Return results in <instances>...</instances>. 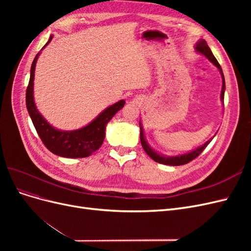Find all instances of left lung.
Instances as JSON below:
<instances>
[{
    "mask_svg": "<svg viewBox=\"0 0 251 251\" xmlns=\"http://www.w3.org/2000/svg\"><path fill=\"white\" fill-rule=\"evenodd\" d=\"M195 49H196L197 52H199V53H201V54H203L204 56H206L208 58L209 62L214 64L219 69L220 73H221V76H222L221 100H222V102H224L223 100H224V92H225V79H224V75H223V72H222L221 66H220V64L218 63V60L216 59L214 54H212V52H211L210 48L208 47V45H207V43H206V41H205V40H200L198 43H197L196 46H195ZM139 126H140V141H141V146H142L144 151H146V153L151 159H153L154 161H156L158 163L166 164V165L176 166V165H183V164L188 163L189 161H192L193 159L198 157L202 153V151H204V149L208 146L209 142L212 140V138H214V137L210 138L208 141L205 142L203 146L197 148L196 150H194L192 151H189V153L178 155V156H173V157H166V156H163V155H160L159 153H157L155 150H153L149 146V143L146 140V137H144L143 127L141 126V123H139Z\"/></svg>",
    "mask_w": 251,
    "mask_h": 251,
    "instance_id": "left-lung-1",
    "label": "left lung"
}]
</instances>
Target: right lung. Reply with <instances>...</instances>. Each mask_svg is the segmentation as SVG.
I'll list each match as a JSON object with an SVG mask.
<instances>
[{
  "label": "right lung",
  "mask_w": 251,
  "mask_h": 251,
  "mask_svg": "<svg viewBox=\"0 0 251 251\" xmlns=\"http://www.w3.org/2000/svg\"><path fill=\"white\" fill-rule=\"evenodd\" d=\"M52 35L45 45V48L51 42ZM39 52L34 57L31 70H30V79L26 91V107L31 118L35 130L40 138L51 153L66 158H85L90 156L96 150L101 147L105 137V126L115 114L124 108L125 100L110 105L102 111L92 123L74 131H60L53 127L42 114L37 111L33 98V80L36 60L40 55Z\"/></svg>",
  "instance_id": "right-lung-1"
}]
</instances>
